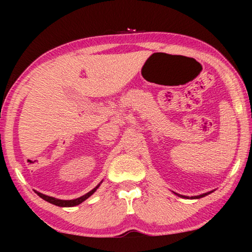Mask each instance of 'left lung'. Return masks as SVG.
<instances>
[{"mask_svg": "<svg viewBox=\"0 0 252 252\" xmlns=\"http://www.w3.org/2000/svg\"><path fill=\"white\" fill-rule=\"evenodd\" d=\"M213 190H211V191H208V192H204V194H201V195H197V196H191V197H189V196H185V195H180V194H177V192H174L175 195H178L179 197H182V198H191V199H197V198H202V197H204V196H206V195H209V194H211Z\"/></svg>", "mask_w": 252, "mask_h": 252, "instance_id": "obj_1", "label": "left lung"}]
</instances>
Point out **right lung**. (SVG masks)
<instances>
[{
	"label": "right lung",
	"instance_id": "add662e5",
	"mask_svg": "<svg viewBox=\"0 0 252 252\" xmlns=\"http://www.w3.org/2000/svg\"><path fill=\"white\" fill-rule=\"evenodd\" d=\"M102 181H103V180H102ZM102 181L99 182V184H98L97 186H96V187H95L94 189H92L91 191H88L87 194L82 195L81 197H78V198H74V199H60V198H55V197H53V196L44 195V194H42V192H40V191H36V190H35V192H36L37 195L40 196L41 198L44 199V201L51 203V204L57 205V206H61V208H71V206H75V205L81 204V203L84 202V201H86V199H87L88 197H91V196H92L93 194H94V192H95L96 190H97L99 186H101Z\"/></svg>",
	"mask_w": 252,
	"mask_h": 252
}]
</instances>
